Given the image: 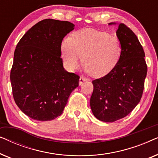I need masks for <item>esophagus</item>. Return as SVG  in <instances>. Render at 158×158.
Returning <instances> with one entry per match:
<instances>
[{
  "label": "esophagus",
  "instance_id": "obj_1",
  "mask_svg": "<svg viewBox=\"0 0 158 158\" xmlns=\"http://www.w3.org/2000/svg\"><path fill=\"white\" fill-rule=\"evenodd\" d=\"M86 81H87V79H86L85 77H84L83 76H81V77H80V79H79V84H80V85H81V84L83 83V82H85Z\"/></svg>",
  "mask_w": 158,
  "mask_h": 158
}]
</instances>
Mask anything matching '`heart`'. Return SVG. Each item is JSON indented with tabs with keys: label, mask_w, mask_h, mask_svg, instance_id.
<instances>
[{
	"label": "heart",
	"mask_w": 158,
	"mask_h": 158,
	"mask_svg": "<svg viewBox=\"0 0 158 158\" xmlns=\"http://www.w3.org/2000/svg\"><path fill=\"white\" fill-rule=\"evenodd\" d=\"M64 64L70 70L78 67L83 55L85 70L94 77H102L119 61L122 46L119 39L106 31L85 29L75 32L61 44Z\"/></svg>",
	"instance_id": "heart-1"
}]
</instances>
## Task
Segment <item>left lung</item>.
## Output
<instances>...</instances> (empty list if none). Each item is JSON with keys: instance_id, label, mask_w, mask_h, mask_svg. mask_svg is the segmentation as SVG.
<instances>
[{"instance_id": "1", "label": "left lung", "mask_w": 158, "mask_h": 158, "mask_svg": "<svg viewBox=\"0 0 158 158\" xmlns=\"http://www.w3.org/2000/svg\"><path fill=\"white\" fill-rule=\"evenodd\" d=\"M116 36L122 46L119 61L106 75L92 82L90 108L105 122L121 119L132 111L142 98L148 72L144 49L135 34L119 23Z\"/></svg>"}]
</instances>
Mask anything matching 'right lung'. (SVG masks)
I'll return each instance as SVG.
<instances>
[{"instance_id":"add662e5","label":"right lung","mask_w":158,"mask_h":158,"mask_svg":"<svg viewBox=\"0 0 158 158\" xmlns=\"http://www.w3.org/2000/svg\"><path fill=\"white\" fill-rule=\"evenodd\" d=\"M74 27L67 21L44 19L16 45L10 74L13 96L32 119L44 122L61 115L78 86L79 75L64 70L60 57L62 40Z\"/></svg>"}]
</instances>
